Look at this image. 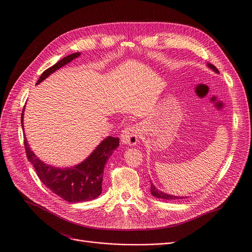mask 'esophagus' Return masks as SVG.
Listing matches in <instances>:
<instances>
[{
  "label": "esophagus",
  "instance_id": "obj_1",
  "mask_svg": "<svg viewBox=\"0 0 252 252\" xmlns=\"http://www.w3.org/2000/svg\"><path fill=\"white\" fill-rule=\"evenodd\" d=\"M139 133H140V128L137 125L127 126L124 130H122L121 140L123 143H125V145L135 146L138 142Z\"/></svg>",
  "mask_w": 252,
  "mask_h": 252
}]
</instances>
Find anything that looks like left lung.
Segmentation results:
<instances>
[{"mask_svg": "<svg viewBox=\"0 0 252 252\" xmlns=\"http://www.w3.org/2000/svg\"><path fill=\"white\" fill-rule=\"evenodd\" d=\"M206 65H207L210 69H212L213 71H215V73H217V74H220L219 69H218L217 67H215L213 64L207 63ZM151 192H152V194H153L155 197L162 198V199H166V200H176V199H183V198H187V197H188V196H177V195L165 193V192H163V191L158 189L155 187V185L152 183V181H151Z\"/></svg>", "mask_w": 252, "mask_h": 252, "instance_id": "left-lung-1", "label": "left lung"}]
</instances>
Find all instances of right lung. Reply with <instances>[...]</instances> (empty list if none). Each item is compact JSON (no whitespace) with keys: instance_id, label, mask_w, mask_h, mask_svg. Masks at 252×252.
Here are the masks:
<instances>
[{"instance_id":"obj_1","label":"right lung","mask_w":252,"mask_h":252,"mask_svg":"<svg viewBox=\"0 0 252 252\" xmlns=\"http://www.w3.org/2000/svg\"><path fill=\"white\" fill-rule=\"evenodd\" d=\"M80 56L81 53H75L59 61L44 71L37 82V85L45 81L57 69ZM24 112L25 107L21 117L23 129ZM24 143L28 160L34 167L42 183L54 193L66 201L82 202L94 199L101 193L104 164L119 148L120 138L113 136L105 137L85 160L69 167H57L42 161L31 150L26 135Z\"/></svg>"}]
</instances>
